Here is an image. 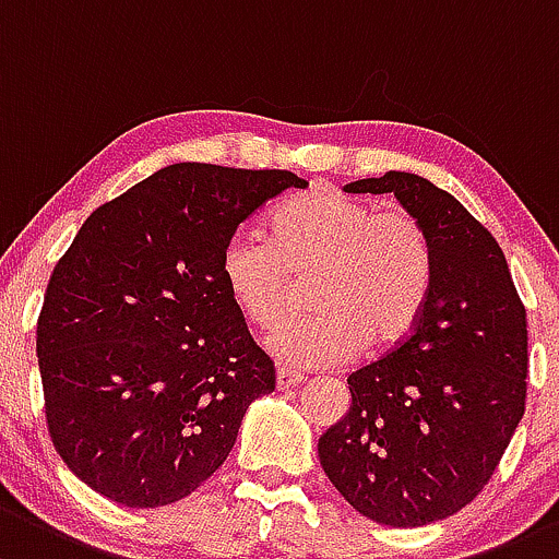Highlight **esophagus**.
Returning a JSON list of instances; mask_svg holds the SVG:
<instances>
[{
  "instance_id": "34e87169",
  "label": "esophagus",
  "mask_w": 559,
  "mask_h": 559,
  "mask_svg": "<svg viewBox=\"0 0 559 559\" xmlns=\"http://www.w3.org/2000/svg\"><path fill=\"white\" fill-rule=\"evenodd\" d=\"M302 374L289 372V369H278V372H275V388H278V391H289V388L302 385Z\"/></svg>"
}]
</instances>
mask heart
Wrapping results in <instances>:
<instances>
[{
	"instance_id": "obj_1",
	"label": "heart",
	"mask_w": 559,
	"mask_h": 559,
	"mask_svg": "<svg viewBox=\"0 0 559 559\" xmlns=\"http://www.w3.org/2000/svg\"><path fill=\"white\" fill-rule=\"evenodd\" d=\"M222 281L249 324L273 329L310 284L313 316L267 337L289 369H324L358 350H388L420 321L433 284V249L418 216L378 211L348 192L316 187L281 203L270 235L238 230L222 249Z\"/></svg>"
}]
</instances>
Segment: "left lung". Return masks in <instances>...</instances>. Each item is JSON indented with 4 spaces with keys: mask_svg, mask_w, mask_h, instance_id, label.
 Wrapping results in <instances>:
<instances>
[{
    "mask_svg": "<svg viewBox=\"0 0 559 559\" xmlns=\"http://www.w3.org/2000/svg\"><path fill=\"white\" fill-rule=\"evenodd\" d=\"M345 192H393L426 227L433 284L413 332L348 378L350 407L319 439L358 514L420 527L479 496L525 415L527 319L507 257L450 192L388 171Z\"/></svg>",
    "mask_w": 559,
    "mask_h": 559,
    "instance_id": "left-lung-1",
    "label": "left lung"
}]
</instances>
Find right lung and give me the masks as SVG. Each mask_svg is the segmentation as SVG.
<instances>
[{"label":"right lung","mask_w":559,"mask_h":559,"mask_svg":"<svg viewBox=\"0 0 559 559\" xmlns=\"http://www.w3.org/2000/svg\"><path fill=\"white\" fill-rule=\"evenodd\" d=\"M292 171L176 163L98 205L37 321L52 444L109 501H181L230 455L275 367L222 281V249Z\"/></svg>","instance_id":"add662e5"}]
</instances>
